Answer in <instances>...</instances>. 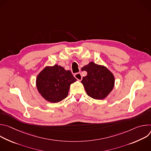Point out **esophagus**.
I'll use <instances>...</instances> for the list:
<instances>
[{"label": "esophagus", "instance_id": "obj_1", "mask_svg": "<svg viewBox=\"0 0 151 151\" xmlns=\"http://www.w3.org/2000/svg\"><path fill=\"white\" fill-rule=\"evenodd\" d=\"M75 77L78 80V81H81L82 79V76L81 73H76L75 74Z\"/></svg>", "mask_w": 151, "mask_h": 151}]
</instances>
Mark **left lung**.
I'll return each instance as SVG.
<instances>
[{
  "label": "left lung",
  "instance_id": "1",
  "mask_svg": "<svg viewBox=\"0 0 151 151\" xmlns=\"http://www.w3.org/2000/svg\"><path fill=\"white\" fill-rule=\"evenodd\" d=\"M87 72L81 81L88 96L93 99L102 100L106 98L114 88L115 78L112 73L104 66L94 62L82 68Z\"/></svg>",
  "mask_w": 151,
  "mask_h": 151
}]
</instances>
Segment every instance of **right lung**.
I'll return each instance as SVG.
<instances>
[{"label": "right lung", "mask_w": 151, "mask_h": 151, "mask_svg": "<svg viewBox=\"0 0 151 151\" xmlns=\"http://www.w3.org/2000/svg\"><path fill=\"white\" fill-rule=\"evenodd\" d=\"M76 81L70 70L55 64L43 69L37 75L36 83L43 98L51 103H58L68 96L70 84Z\"/></svg>", "instance_id": "right-lung-1"}]
</instances>
